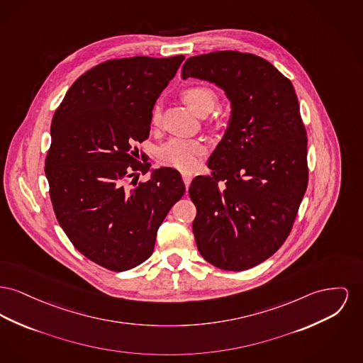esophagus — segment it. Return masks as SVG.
I'll return each instance as SVG.
<instances>
[{"instance_id": "1", "label": "esophagus", "mask_w": 363, "mask_h": 363, "mask_svg": "<svg viewBox=\"0 0 363 363\" xmlns=\"http://www.w3.org/2000/svg\"><path fill=\"white\" fill-rule=\"evenodd\" d=\"M193 175L191 172H186V171H184L182 172V179H184V182H185V186L186 188H189V185H191V182H192Z\"/></svg>"}]
</instances>
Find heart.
<instances>
[{
    "label": "heart",
    "instance_id": "1",
    "mask_svg": "<svg viewBox=\"0 0 363 363\" xmlns=\"http://www.w3.org/2000/svg\"><path fill=\"white\" fill-rule=\"evenodd\" d=\"M182 99L200 116L208 115L218 104V94L208 86H191L182 91ZM150 121L155 126L160 123V108H153ZM207 150L208 147L203 140L175 137L162 144L157 148L156 156L162 166L191 171L197 167Z\"/></svg>",
    "mask_w": 363,
    "mask_h": 363
}]
</instances>
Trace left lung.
Wrapping results in <instances>:
<instances>
[{
    "mask_svg": "<svg viewBox=\"0 0 363 363\" xmlns=\"http://www.w3.org/2000/svg\"><path fill=\"white\" fill-rule=\"evenodd\" d=\"M182 78L220 87L232 113L196 177L193 235L213 266L242 272L269 259L291 233L307 189V134L292 82L267 60L235 50L189 57Z\"/></svg>",
    "mask_w": 363,
    "mask_h": 363,
    "instance_id": "1",
    "label": "left lung"
}]
</instances>
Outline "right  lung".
<instances>
[{
  "label": "right lung",
  "mask_w": 363,
  "mask_h": 363,
  "mask_svg": "<svg viewBox=\"0 0 363 363\" xmlns=\"http://www.w3.org/2000/svg\"><path fill=\"white\" fill-rule=\"evenodd\" d=\"M184 59L134 56L96 65L53 115L45 160L53 210L74 247L108 270L145 262L159 226L185 193L181 174L169 167L137 184V171L148 172L150 163H140L131 147L148 138L153 106Z\"/></svg>",
  "instance_id": "add662e5"
}]
</instances>
